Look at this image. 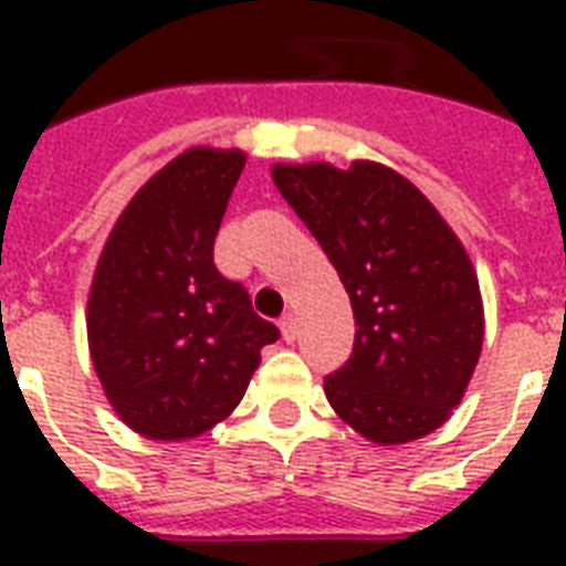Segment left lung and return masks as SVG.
Masks as SVG:
<instances>
[{"instance_id":"8db88e82","label":"left lung","mask_w":566,"mask_h":566,"mask_svg":"<svg viewBox=\"0 0 566 566\" xmlns=\"http://www.w3.org/2000/svg\"><path fill=\"white\" fill-rule=\"evenodd\" d=\"M247 153L193 146L114 222L87 293L102 394L146 440L181 443L229 420L279 328L213 266V238Z\"/></svg>"}]
</instances>
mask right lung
I'll return each instance as SVG.
<instances>
[{"instance_id": "obj_1", "label": "right lung", "mask_w": 566, "mask_h": 566, "mask_svg": "<svg viewBox=\"0 0 566 566\" xmlns=\"http://www.w3.org/2000/svg\"><path fill=\"white\" fill-rule=\"evenodd\" d=\"M273 181L353 305V355L323 381L328 405L378 447L440 429L464 399L484 340L479 279L455 231L385 164H275Z\"/></svg>"}]
</instances>
